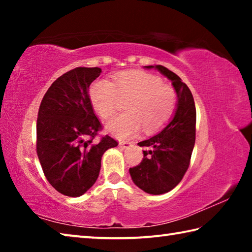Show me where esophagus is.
<instances>
[{"label":"esophagus","instance_id":"1","mask_svg":"<svg viewBox=\"0 0 252 252\" xmlns=\"http://www.w3.org/2000/svg\"><path fill=\"white\" fill-rule=\"evenodd\" d=\"M131 146H132L131 142H126V141L119 142V148H121V149H129Z\"/></svg>","mask_w":252,"mask_h":252}]
</instances>
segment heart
Here are the masks:
<instances>
[{"instance_id": "heart-1", "label": "heart", "mask_w": 252, "mask_h": 252, "mask_svg": "<svg viewBox=\"0 0 252 252\" xmlns=\"http://www.w3.org/2000/svg\"><path fill=\"white\" fill-rule=\"evenodd\" d=\"M162 80L144 71H125L114 76L113 82L96 80L89 89V99L95 112L108 119L116 112L119 97L127 99L126 113L106 122L105 127L118 138H131L143 126L144 131L160 129L169 121L177 104V94Z\"/></svg>"}]
</instances>
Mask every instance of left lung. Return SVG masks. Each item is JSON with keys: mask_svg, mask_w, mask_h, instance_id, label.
Returning a JSON list of instances; mask_svg holds the SVG:
<instances>
[{"mask_svg": "<svg viewBox=\"0 0 252 252\" xmlns=\"http://www.w3.org/2000/svg\"><path fill=\"white\" fill-rule=\"evenodd\" d=\"M171 81L178 102L173 117L159 133L138 143L147 149L143 160L129 172L136 187L150 194H163L179 185L189 168L195 141V105L190 89L162 65H148Z\"/></svg>", "mask_w": 252, "mask_h": 252, "instance_id": "obj_1", "label": "left lung"}]
</instances>
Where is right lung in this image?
<instances>
[{
    "label": "right lung",
    "mask_w": 252,
    "mask_h": 252,
    "mask_svg": "<svg viewBox=\"0 0 252 252\" xmlns=\"http://www.w3.org/2000/svg\"><path fill=\"white\" fill-rule=\"evenodd\" d=\"M100 67H76L54 81L42 99L36 121V152L50 185L80 197L94 185L103 153L118 146L111 136L94 140L101 129L89 99Z\"/></svg>",
    "instance_id": "add662e5"
}]
</instances>
